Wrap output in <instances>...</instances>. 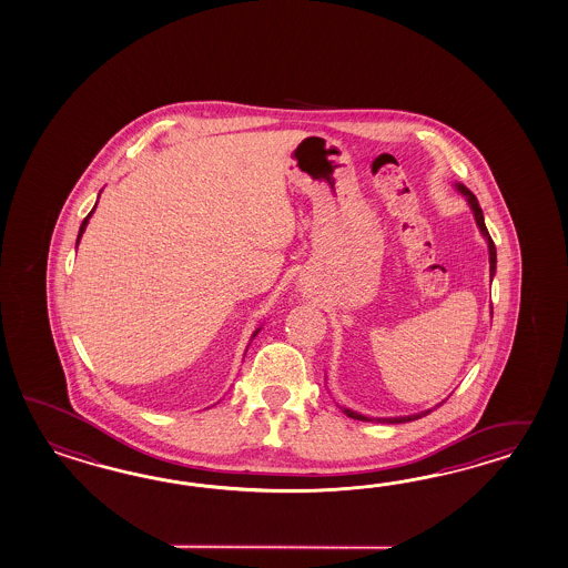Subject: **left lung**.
Returning <instances> with one entry per match:
<instances>
[{
  "mask_svg": "<svg viewBox=\"0 0 568 568\" xmlns=\"http://www.w3.org/2000/svg\"><path fill=\"white\" fill-rule=\"evenodd\" d=\"M456 187L460 190L462 194L466 196L468 200V204H470V209L475 212V221L478 229H480V233L485 235L488 243V264H490V280L495 276V270H497V250H495V243H493V239L488 235L487 226H485V216H483V211H480V206H478V200H476L475 194L466 187V185L456 184ZM442 405V403H439ZM436 405V407H439ZM434 407V409H436ZM423 410V413H417V415H407V417H390V419H378L381 423H405V422H415V419H419V417H425V415H429L432 410ZM343 413L347 415V417H352V419H357V422H372L369 417H364V415H359L356 410L347 409V407H342Z\"/></svg>",
  "mask_w": 568,
  "mask_h": 568,
  "instance_id": "obj_1",
  "label": "left lung"
}]
</instances>
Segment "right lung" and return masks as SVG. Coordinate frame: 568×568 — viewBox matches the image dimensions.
<instances>
[{
  "label": "right lung",
  "mask_w": 568,
  "mask_h": 568,
  "mask_svg": "<svg viewBox=\"0 0 568 568\" xmlns=\"http://www.w3.org/2000/svg\"><path fill=\"white\" fill-rule=\"evenodd\" d=\"M93 211H95V206H93L92 212H90V214H88V216H85V219H83V223H81L80 235H78V245H80L81 235H83V231H85V226H88V223H90V216H92ZM260 331H262V327H257V329L253 331V335H251V339H253V337H255V335H257V333H260Z\"/></svg>",
  "instance_id": "right-lung-1"
}]
</instances>
